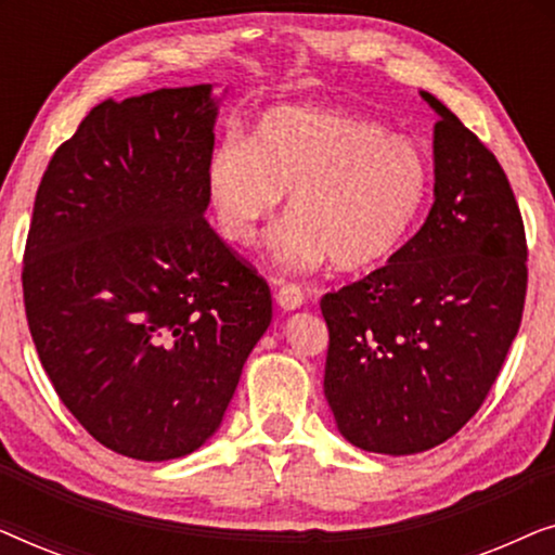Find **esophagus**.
Returning a JSON list of instances; mask_svg holds the SVG:
<instances>
[{
    "instance_id": "34e87169",
    "label": "esophagus",
    "mask_w": 555,
    "mask_h": 555,
    "mask_svg": "<svg viewBox=\"0 0 555 555\" xmlns=\"http://www.w3.org/2000/svg\"><path fill=\"white\" fill-rule=\"evenodd\" d=\"M275 300H278V306L283 308V310H298L302 302H306V293H302L298 285L278 283Z\"/></svg>"
}]
</instances>
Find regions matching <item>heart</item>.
Wrapping results in <instances>:
<instances>
[{
  "instance_id": "b5f03b06",
  "label": "heart",
  "mask_w": 555,
  "mask_h": 555,
  "mask_svg": "<svg viewBox=\"0 0 555 555\" xmlns=\"http://www.w3.org/2000/svg\"><path fill=\"white\" fill-rule=\"evenodd\" d=\"M431 166L409 135L318 105H278L245 143L224 141L207 164V196L224 240L253 247L291 194L275 240L280 264L310 272L376 268L399 253L429 199Z\"/></svg>"
}]
</instances>
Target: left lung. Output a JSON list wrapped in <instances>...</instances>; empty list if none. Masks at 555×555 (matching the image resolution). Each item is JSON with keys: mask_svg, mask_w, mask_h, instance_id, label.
<instances>
[{"mask_svg": "<svg viewBox=\"0 0 555 555\" xmlns=\"http://www.w3.org/2000/svg\"><path fill=\"white\" fill-rule=\"evenodd\" d=\"M435 124V204L422 230L359 283L325 293L323 391L338 431L378 454H416L473 420L526 302V230L503 166L422 90Z\"/></svg>", "mask_w": 555, "mask_h": 555, "instance_id": "1", "label": "left lung"}]
</instances>
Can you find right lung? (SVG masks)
I'll use <instances>...</instances> for the list:
<instances>
[{"instance_id":"add662e5","label":"right lung","mask_w":555,"mask_h":555,"mask_svg":"<svg viewBox=\"0 0 555 555\" xmlns=\"http://www.w3.org/2000/svg\"><path fill=\"white\" fill-rule=\"evenodd\" d=\"M211 86L103 101L50 158L22 291L57 397L124 457L177 460L222 424L270 287L204 211Z\"/></svg>"}]
</instances>
